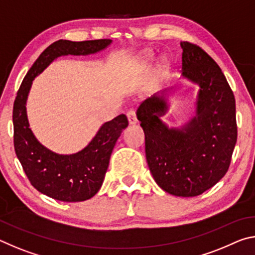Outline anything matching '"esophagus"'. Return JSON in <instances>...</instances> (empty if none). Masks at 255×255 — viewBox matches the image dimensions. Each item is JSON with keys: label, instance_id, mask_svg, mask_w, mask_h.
Instances as JSON below:
<instances>
[{"label": "esophagus", "instance_id": "obj_1", "mask_svg": "<svg viewBox=\"0 0 255 255\" xmlns=\"http://www.w3.org/2000/svg\"><path fill=\"white\" fill-rule=\"evenodd\" d=\"M127 118L129 125H136L137 124V117H136V111L135 110H129L127 112Z\"/></svg>", "mask_w": 255, "mask_h": 255}]
</instances>
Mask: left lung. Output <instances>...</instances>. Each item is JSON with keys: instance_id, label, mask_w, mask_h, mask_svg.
Masks as SVG:
<instances>
[{"instance_id": "1", "label": "left lung", "mask_w": 255, "mask_h": 255, "mask_svg": "<svg viewBox=\"0 0 255 255\" xmlns=\"http://www.w3.org/2000/svg\"><path fill=\"white\" fill-rule=\"evenodd\" d=\"M180 45L182 77L199 86L196 115L180 128L163 123L170 107V89H165L141 102L137 119L155 182L170 195L196 197L214 187L230 167L237 139L235 98L206 51L188 41Z\"/></svg>"}]
</instances>
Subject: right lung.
I'll return each mask as SVG.
<instances>
[{
	"label": "right lung",
	"mask_w": 255,
	"mask_h": 255,
	"mask_svg": "<svg viewBox=\"0 0 255 255\" xmlns=\"http://www.w3.org/2000/svg\"><path fill=\"white\" fill-rule=\"evenodd\" d=\"M111 39L55 41L42 51L21 83L13 105L14 149L24 173L34 188L53 199L77 202L92 198L100 190L116 141L128 126L119 115L99 129L92 140L74 154H58L42 145L30 128L27 99L34 77L60 56H86L106 49Z\"/></svg>",
	"instance_id": "right-lung-1"
}]
</instances>
